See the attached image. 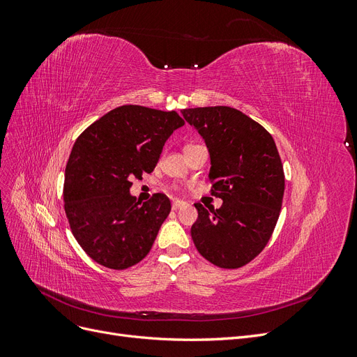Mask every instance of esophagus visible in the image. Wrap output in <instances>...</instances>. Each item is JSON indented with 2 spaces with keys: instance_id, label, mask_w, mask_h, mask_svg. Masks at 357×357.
<instances>
[{
  "instance_id": "1",
  "label": "esophagus",
  "mask_w": 357,
  "mask_h": 357,
  "mask_svg": "<svg viewBox=\"0 0 357 357\" xmlns=\"http://www.w3.org/2000/svg\"><path fill=\"white\" fill-rule=\"evenodd\" d=\"M185 202L183 201H180V199H174L172 201V210H178V208H181V207H185Z\"/></svg>"
}]
</instances>
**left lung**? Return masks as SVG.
I'll list each match as a JSON object with an SVG mask.
<instances>
[{
	"mask_svg": "<svg viewBox=\"0 0 357 357\" xmlns=\"http://www.w3.org/2000/svg\"><path fill=\"white\" fill-rule=\"evenodd\" d=\"M205 139L211 158V195L222 207L195 204L190 234L213 265L236 269L252 262L274 232L284 195V171L273 135L231 107H197L181 112Z\"/></svg>",
	"mask_w": 357,
	"mask_h": 357,
	"instance_id": "1",
	"label": "left lung"
}]
</instances>
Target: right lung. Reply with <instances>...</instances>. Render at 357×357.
<instances>
[{
	"mask_svg": "<svg viewBox=\"0 0 357 357\" xmlns=\"http://www.w3.org/2000/svg\"><path fill=\"white\" fill-rule=\"evenodd\" d=\"M185 121L176 112L122 105L75 139L66 168L63 208L74 238L96 264L126 269L147 256L171 202L131 197L132 178L158 164L168 137Z\"/></svg>",
	"mask_w": 357,
	"mask_h": 357,
	"instance_id": "right-lung-1",
	"label": "right lung"
}]
</instances>
